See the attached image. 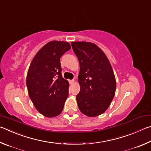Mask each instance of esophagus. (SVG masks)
<instances>
[{
    "label": "esophagus",
    "instance_id": "esophagus-1",
    "mask_svg": "<svg viewBox=\"0 0 151 151\" xmlns=\"http://www.w3.org/2000/svg\"><path fill=\"white\" fill-rule=\"evenodd\" d=\"M74 80H69V82H70V84H72V83H74Z\"/></svg>",
    "mask_w": 151,
    "mask_h": 151
}]
</instances>
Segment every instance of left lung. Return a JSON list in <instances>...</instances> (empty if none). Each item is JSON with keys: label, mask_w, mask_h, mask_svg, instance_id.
<instances>
[{"label": "left lung", "mask_w": 151, "mask_h": 151, "mask_svg": "<svg viewBox=\"0 0 151 151\" xmlns=\"http://www.w3.org/2000/svg\"><path fill=\"white\" fill-rule=\"evenodd\" d=\"M71 46L80 62L76 96L80 111L88 117L104 113L111 104L116 90V80L110 62L103 50L89 42H72Z\"/></svg>", "instance_id": "obj_1"}]
</instances>
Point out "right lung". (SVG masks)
<instances>
[{
  "instance_id": "right-lung-1",
  "label": "right lung",
  "mask_w": 151,
  "mask_h": 151,
  "mask_svg": "<svg viewBox=\"0 0 151 151\" xmlns=\"http://www.w3.org/2000/svg\"><path fill=\"white\" fill-rule=\"evenodd\" d=\"M71 48L68 42H47L32 60L26 76L29 97L40 113L54 117L62 112L69 83L62 76L60 58Z\"/></svg>"
}]
</instances>
